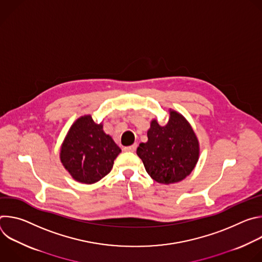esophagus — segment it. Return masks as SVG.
<instances>
[{"label": "esophagus", "instance_id": "esophagus-1", "mask_svg": "<svg viewBox=\"0 0 262 262\" xmlns=\"http://www.w3.org/2000/svg\"><path fill=\"white\" fill-rule=\"evenodd\" d=\"M137 149V144H134V145H130V146H126L123 148V150L126 151V152H134Z\"/></svg>", "mask_w": 262, "mask_h": 262}]
</instances>
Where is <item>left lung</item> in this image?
Returning a JSON list of instances; mask_svg holds the SVG:
<instances>
[{
  "label": "left lung",
  "mask_w": 262,
  "mask_h": 262,
  "mask_svg": "<svg viewBox=\"0 0 262 262\" xmlns=\"http://www.w3.org/2000/svg\"><path fill=\"white\" fill-rule=\"evenodd\" d=\"M169 113L168 123L164 126L157 119L151 120L148 141L137 148L146 172L164 184L176 183L189 176L200 155L199 141L190 122L172 108Z\"/></svg>",
  "instance_id": "1"
}]
</instances>
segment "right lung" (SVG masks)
Returning a JSON list of instances; mask_svg holds the SVG:
<instances>
[{
	"label": "right lung",
	"mask_w": 262,
	"mask_h": 262,
	"mask_svg": "<svg viewBox=\"0 0 262 262\" xmlns=\"http://www.w3.org/2000/svg\"><path fill=\"white\" fill-rule=\"evenodd\" d=\"M121 149L103 132L91 115L78 118L70 126L60 147V161L71 177L92 184L107 175Z\"/></svg>",
	"instance_id": "1"
}]
</instances>
